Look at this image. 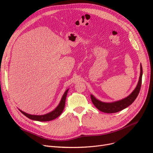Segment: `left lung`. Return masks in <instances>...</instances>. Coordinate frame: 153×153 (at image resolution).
Instances as JSON below:
<instances>
[{"label":"left lung","instance_id":"8db88e82","mask_svg":"<svg viewBox=\"0 0 153 153\" xmlns=\"http://www.w3.org/2000/svg\"><path fill=\"white\" fill-rule=\"evenodd\" d=\"M140 79L138 83L137 86H136V89L133 91V92L127 97L126 98L122 99L121 100H119L113 103H105L102 102L97 99H96L92 95H91V100L93 103L95 107L99 110L101 111L104 112V113H108V114H112V113H116V112L120 111L124 108L128 107L129 105L135 100L136 97H138L139 92L140 91L141 82H142V75H143V68L141 64L140 66Z\"/></svg>","mask_w":153,"mask_h":153}]
</instances>
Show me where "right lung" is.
I'll use <instances>...</instances> for the list:
<instances>
[{"mask_svg":"<svg viewBox=\"0 0 153 153\" xmlns=\"http://www.w3.org/2000/svg\"><path fill=\"white\" fill-rule=\"evenodd\" d=\"M68 89L65 92H64L62 97L61 99V100L59 104V105L55 108L53 111L49 114H47L43 115H30L27 113H25L22 110H20L22 113L25 115L27 117H28L30 119L33 120H36V121H40V122H47V121H50V120H54L58 117L61 114L64 108V107H65V102H66V96L68 92Z\"/></svg>","mask_w":153,"mask_h":153,"instance_id":"obj_1","label":"right lung"}]
</instances>
